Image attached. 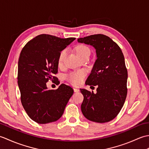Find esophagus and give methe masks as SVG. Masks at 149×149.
<instances>
[{"label":"esophagus","mask_w":149,"mask_h":149,"mask_svg":"<svg viewBox=\"0 0 149 149\" xmlns=\"http://www.w3.org/2000/svg\"><path fill=\"white\" fill-rule=\"evenodd\" d=\"M74 92H79V90L77 89V88H74Z\"/></svg>","instance_id":"34e87169"}]
</instances>
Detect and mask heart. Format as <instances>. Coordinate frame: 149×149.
I'll return each instance as SVG.
<instances>
[{
	"mask_svg": "<svg viewBox=\"0 0 149 149\" xmlns=\"http://www.w3.org/2000/svg\"><path fill=\"white\" fill-rule=\"evenodd\" d=\"M75 50H76L77 55L79 56V58L83 56L86 54H90V50L89 48L84 45H79L75 47ZM66 56V50H63L59 54V58H58V63L59 65H61L62 63L64 60L65 57ZM84 72L83 71H79L75 73H72L67 76V79L69 82L75 85V86H78V85L81 84L83 83V79L84 77Z\"/></svg>",
	"mask_w": 149,
	"mask_h": 149,
	"instance_id": "1",
	"label": "heart"
}]
</instances>
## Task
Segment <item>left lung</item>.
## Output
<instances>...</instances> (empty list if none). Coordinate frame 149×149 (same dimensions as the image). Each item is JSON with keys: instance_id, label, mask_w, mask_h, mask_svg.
Returning a JSON list of instances; mask_svg holds the SVG:
<instances>
[{"instance_id": "1", "label": "left lung", "mask_w": 149, "mask_h": 149, "mask_svg": "<svg viewBox=\"0 0 149 149\" xmlns=\"http://www.w3.org/2000/svg\"><path fill=\"white\" fill-rule=\"evenodd\" d=\"M95 49L97 59L86 81L97 86V93L80 89L84 100L83 115L90 121L105 123L114 119L122 108L127 97V70L122 50L109 37L94 34L77 40Z\"/></svg>"}]
</instances>
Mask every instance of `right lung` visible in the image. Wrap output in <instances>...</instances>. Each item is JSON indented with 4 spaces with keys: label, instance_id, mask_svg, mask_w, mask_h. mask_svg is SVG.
Wrapping results in <instances>:
<instances>
[{
    "label": "right lung",
    "instance_id": "obj_1",
    "mask_svg": "<svg viewBox=\"0 0 149 149\" xmlns=\"http://www.w3.org/2000/svg\"><path fill=\"white\" fill-rule=\"evenodd\" d=\"M75 38H60L40 34L22 49L18 63V84L21 102L27 114L40 124L56 122L61 118L72 88L61 84L57 90H49L47 82L56 80L59 54Z\"/></svg>",
    "mask_w": 149,
    "mask_h": 149
}]
</instances>
